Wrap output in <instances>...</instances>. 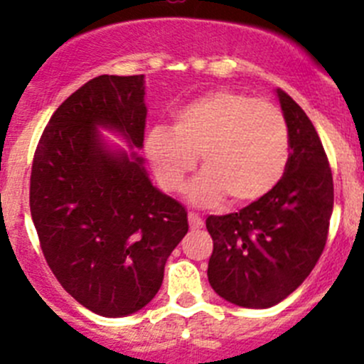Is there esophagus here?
<instances>
[{
    "label": "esophagus",
    "instance_id": "esophagus-1",
    "mask_svg": "<svg viewBox=\"0 0 364 364\" xmlns=\"http://www.w3.org/2000/svg\"><path fill=\"white\" fill-rule=\"evenodd\" d=\"M188 222H190V229H203L204 227V220L203 216L197 215V213H188Z\"/></svg>",
    "mask_w": 364,
    "mask_h": 364
}]
</instances>
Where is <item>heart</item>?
<instances>
[{
  "label": "heart",
  "instance_id": "1",
  "mask_svg": "<svg viewBox=\"0 0 364 364\" xmlns=\"http://www.w3.org/2000/svg\"><path fill=\"white\" fill-rule=\"evenodd\" d=\"M144 151L161 188L179 192L196 168L204 171L190 186V199L215 205L229 197L243 205L277 188L291 160V135L284 112L269 102L237 91H215L183 105L172 130L146 134Z\"/></svg>",
  "mask_w": 364,
  "mask_h": 364
}]
</instances>
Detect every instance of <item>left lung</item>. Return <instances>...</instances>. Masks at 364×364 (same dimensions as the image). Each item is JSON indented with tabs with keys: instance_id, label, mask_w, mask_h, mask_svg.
<instances>
[{
	"instance_id": "left-lung-1",
	"label": "left lung",
	"mask_w": 364,
	"mask_h": 364,
	"mask_svg": "<svg viewBox=\"0 0 364 364\" xmlns=\"http://www.w3.org/2000/svg\"><path fill=\"white\" fill-rule=\"evenodd\" d=\"M291 135V160L273 192L237 213L208 216V278L218 296L269 308L296 291L324 252L333 213V174L306 112L277 90Z\"/></svg>"
}]
</instances>
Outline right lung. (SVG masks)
<instances>
[{
  "label": "right lung",
  "instance_id": "right-lung-1",
  "mask_svg": "<svg viewBox=\"0 0 364 364\" xmlns=\"http://www.w3.org/2000/svg\"><path fill=\"white\" fill-rule=\"evenodd\" d=\"M144 75H98L47 123L29 179V209L47 266L87 310L124 317L159 292L188 232L186 209L149 181L142 159L114 155L95 128L142 148Z\"/></svg>",
  "mask_w": 364,
  "mask_h": 364
}]
</instances>
